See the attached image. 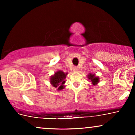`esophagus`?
<instances>
[{"label": "esophagus", "mask_w": 135, "mask_h": 135, "mask_svg": "<svg viewBox=\"0 0 135 135\" xmlns=\"http://www.w3.org/2000/svg\"><path fill=\"white\" fill-rule=\"evenodd\" d=\"M73 70L74 71V72H77V71L79 70V69L76 66H75V67H74V69H73Z\"/></svg>", "instance_id": "1"}]
</instances>
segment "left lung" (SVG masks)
Listing matches in <instances>:
<instances>
[{
  "label": "left lung",
  "instance_id": "obj_1",
  "mask_svg": "<svg viewBox=\"0 0 135 135\" xmlns=\"http://www.w3.org/2000/svg\"><path fill=\"white\" fill-rule=\"evenodd\" d=\"M88 79L90 80L91 83V84L93 86H96L100 82V78H99L98 76H97L95 75V74H91V73H89L88 75Z\"/></svg>",
  "mask_w": 135,
  "mask_h": 135
}]
</instances>
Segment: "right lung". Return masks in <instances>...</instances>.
<instances>
[{"instance_id": "add662e5", "label": "right lung", "mask_w": 135, "mask_h": 135, "mask_svg": "<svg viewBox=\"0 0 135 135\" xmlns=\"http://www.w3.org/2000/svg\"><path fill=\"white\" fill-rule=\"evenodd\" d=\"M68 73L63 72L62 70H58L55 72L50 77V83L52 87L56 88L57 91L62 90L65 87V79Z\"/></svg>"}]
</instances>
